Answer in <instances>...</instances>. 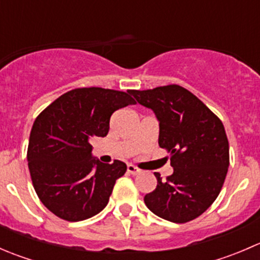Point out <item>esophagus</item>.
I'll return each instance as SVG.
<instances>
[{
	"label": "esophagus",
	"mask_w": 260,
	"mask_h": 260,
	"mask_svg": "<svg viewBox=\"0 0 260 260\" xmlns=\"http://www.w3.org/2000/svg\"><path fill=\"white\" fill-rule=\"evenodd\" d=\"M127 171L129 172L131 175L141 174V170L137 169V167H136V166H133V165H128V166H127Z\"/></svg>",
	"instance_id": "1"
}]
</instances>
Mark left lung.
Returning <instances> with one entry per match:
<instances>
[{
	"mask_svg": "<svg viewBox=\"0 0 260 260\" xmlns=\"http://www.w3.org/2000/svg\"><path fill=\"white\" fill-rule=\"evenodd\" d=\"M129 93L156 114L158 145L167 149L174 167L166 181L154 172L157 187L145 196L146 206L172 222L196 219L217 198L228 174L229 142L221 120L176 84Z\"/></svg>",
	"mask_w": 260,
	"mask_h": 260,
	"instance_id": "8db88e82",
	"label": "left lung"
}]
</instances>
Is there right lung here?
<instances>
[{
	"label": "right lung",
	"mask_w": 260,
	"mask_h": 260,
	"mask_svg": "<svg viewBox=\"0 0 260 260\" xmlns=\"http://www.w3.org/2000/svg\"><path fill=\"white\" fill-rule=\"evenodd\" d=\"M129 90L78 88L62 94L35 119L27 148L28 170L41 203L68 221L89 219L107 206L114 183L127 171L115 159L91 156L90 138L108 135L117 109L136 104Z\"/></svg>",
	"instance_id": "right-lung-1"
}]
</instances>
